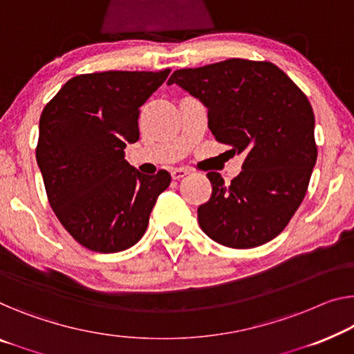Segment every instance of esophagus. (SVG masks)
<instances>
[{
    "instance_id": "34e87169",
    "label": "esophagus",
    "mask_w": 354,
    "mask_h": 354,
    "mask_svg": "<svg viewBox=\"0 0 354 354\" xmlns=\"http://www.w3.org/2000/svg\"><path fill=\"white\" fill-rule=\"evenodd\" d=\"M186 175H189L187 168H173V170H171V178L173 179H181Z\"/></svg>"
}]
</instances>
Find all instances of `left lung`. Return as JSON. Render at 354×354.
<instances>
[{
    "label": "left lung",
    "mask_w": 354,
    "mask_h": 354,
    "mask_svg": "<svg viewBox=\"0 0 354 354\" xmlns=\"http://www.w3.org/2000/svg\"><path fill=\"white\" fill-rule=\"evenodd\" d=\"M171 84L202 100L219 143L245 154L230 184L207 173L213 192L197 209L200 227L236 250L273 240L302 203L318 156L307 95L273 63L245 59L176 70Z\"/></svg>",
    "instance_id": "obj_1"
}]
</instances>
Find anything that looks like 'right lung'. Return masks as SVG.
<instances>
[{"label": "right lung", "mask_w": 354, "mask_h": 354, "mask_svg": "<svg viewBox=\"0 0 354 354\" xmlns=\"http://www.w3.org/2000/svg\"><path fill=\"white\" fill-rule=\"evenodd\" d=\"M170 70L71 77L39 119L36 160L52 209L70 235L97 252H119L145 235L171 176H145L124 159L140 138V108Z\"/></svg>", "instance_id": "obj_1"}]
</instances>
